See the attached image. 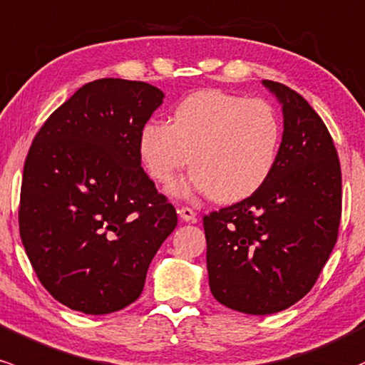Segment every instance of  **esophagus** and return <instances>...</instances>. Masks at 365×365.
Returning <instances> with one entry per match:
<instances>
[{"label":"esophagus","instance_id":"1","mask_svg":"<svg viewBox=\"0 0 365 365\" xmlns=\"http://www.w3.org/2000/svg\"><path fill=\"white\" fill-rule=\"evenodd\" d=\"M178 215L183 222H195V216H197V213H195L192 207H187V206L178 207Z\"/></svg>","mask_w":365,"mask_h":365}]
</instances>
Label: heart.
Instances as JSON below:
<instances>
[{
    "label": "heart",
    "mask_w": 365,
    "mask_h": 365,
    "mask_svg": "<svg viewBox=\"0 0 365 365\" xmlns=\"http://www.w3.org/2000/svg\"><path fill=\"white\" fill-rule=\"evenodd\" d=\"M280 137L277 112L265 100L201 90L175 107L171 124H143L138 150L147 173L161 185L190 164L194 173L175 194L199 190L218 202H237L270 178Z\"/></svg>",
    "instance_id": "obj_1"
}]
</instances>
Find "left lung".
<instances>
[{
    "label": "left lung",
    "instance_id": "left-lung-1",
    "mask_svg": "<svg viewBox=\"0 0 365 365\" xmlns=\"http://www.w3.org/2000/svg\"><path fill=\"white\" fill-rule=\"evenodd\" d=\"M262 83L282 106L277 164L253 195L202 218L211 293L250 315L286 310L314 287L341 218V168L326 124L294 90Z\"/></svg>",
    "mask_w": 365,
    "mask_h": 365
}]
</instances>
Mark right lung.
<instances>
[{
  "label": "right lung",
  "instance_id": "obj_1",
  "mask_svg": "<svg viewBox=\"0 0 365 365\" xmlns=\"http://www.w3.org/2000/svg\"><path fill=\"white\" fill-rule=\"evenodd\" d=\"M159 88L103 78L38 131L24 164L19 227L39 282L62 305L118 312L142 294L176 211L142 168L138 137Z\"/></svg>",
  "mask_w": 365,
  "mask_h": 365
}]
</instances>
